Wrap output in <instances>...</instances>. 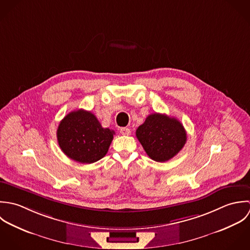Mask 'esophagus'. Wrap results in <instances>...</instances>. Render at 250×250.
<instances>
[{
  "mask_svg": "<svg viewBox=\"0 0 250 250\" xmlns=\"http://www.w3.org/2000/svg\"><path fill=\"white\" fill-rule=\"evenodd\" d=\"M120 132H121V134H123V135H130V133H131L130 129L127 128V127H122V128L120 129Z\"/></svg>",
  "mask_w": 250,
  "mask_h": 250,
  "instance_id": "obj_1",
  "label": "esophagus"
}]
</instances>
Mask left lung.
Returning <instances> with one entry per match:
<instances>
[{
  "instance_id": "left-lung-1",
  "label": "left lung",
  "mask_w": 250,
  "mask_h": 250,
  "mask_svg": "<svg viewBox=\"0 0 250 250\" xmlns=\"http://www.w3.org/2000/svg\"><path fill=\"white\" fill-rule=\"evenodd\" d=\"M136 137L150 158L165 162L173 158L187 142L184 125L165 114L149 115L136 130Z\"/></svg>"
}]
</instances>
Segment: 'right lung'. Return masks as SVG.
<instances>
[{"label":"right lung","instance_id":"right-lung-1","mask_svg":"<svg viewBox=\"0 0 250 250\" xmlns=\"http://www.w3.org/2000/svg\"><path fill=\"white\" fill-rule=\"evenodd\" d=\"M114 134V130L101 126L93 113L83 109L68 113L57 129L62 152L72 160L87 164L105 156Z\"/></svg>","mask_w":250,"mask_h":250}]
</instances>
